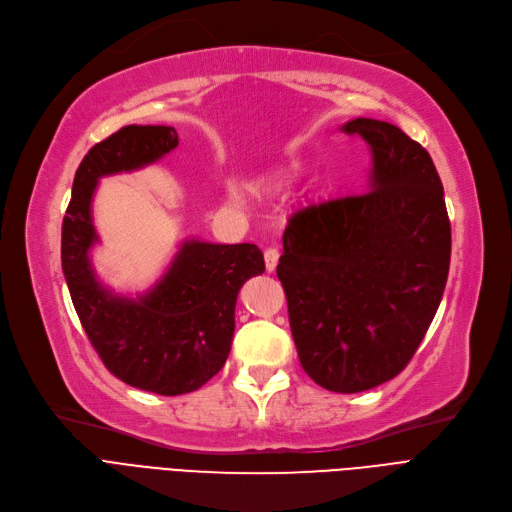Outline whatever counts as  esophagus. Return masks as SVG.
<instances>
[{
	"label": "esophagus",
	"mask_w": 512,
	"mask_h": 512,
	"mask_svg": "<svg viewBox=\"0 0 512 512\" xmlns=\"http://www.w3.org/2000/svg\"><path fill=\"white\" fill-rule=\"evenodd\" d=\"M263 257H265V270L274 272L276 265H278V259H280V251L274 249V247H272V249H265Z\"/></svg>",
	"instance_id": "obj_1"
}]
</instances>
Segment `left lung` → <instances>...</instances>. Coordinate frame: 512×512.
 Instances as JSON below:
<instances>
[{
	"label": "left lung",
	"mask_w": 512,
	"mask_h": 512,
	"mask_svg": "<svg viewBox=\"0 0 512 512\" xmlns=\"http://www.w3.org/2000/svg\"><path fill=\"white\" fill-rule=\"evenodd\" d=\"M343 131L370 146L368 192L288 219L276 274L309 379L360 393L402 372L425 339L448 280L452 230L425 148L376 119Z\"/></svg>",
	"instance_id": "8db88e82"
}]
</instances>
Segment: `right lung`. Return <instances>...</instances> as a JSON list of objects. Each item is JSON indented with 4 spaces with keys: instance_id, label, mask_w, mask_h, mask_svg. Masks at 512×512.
<instances>
[{
    "instance_id": "1",
    "label": "right lung",
    "mask_w": 512,
    "mask_h": 512,
    "mask_svg": "<svg viewBox=\"0 0 512 512\" xmlns=\"http://www.w3.org/2000/svg\"><path fill=\"white\" fill-rule=\"evenodd\" d=\"M180 140L167 125H127L85 154L62 221V272L87 339L123 383L182 395L201 389L226 364L242 284L265 272L257 244L184 240L165 274L138 297L117 295L96 278L92 198L104 175L163 159Z\"/></svg>"
}]
</instances>
